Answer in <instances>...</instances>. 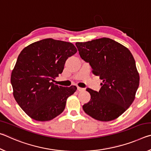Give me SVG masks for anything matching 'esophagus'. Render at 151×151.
<instances>
[{"instance_id": "esophagus-1", "label": "esophagus", "mask_w": 151, "mask_h": 151, "mask_svg": "<svg viewBox=\"0 0 151 151\" xmlns=\"http://www.w3.org/2000/svg\"><path fill=\"white\" fill-rule=\"evenodd\" d=\"M77 90H78V91H85V88H81V87H79V86H77Z\"/></svg>"}]
</instances>
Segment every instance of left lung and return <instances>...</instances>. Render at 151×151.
<instances>
[{"mask_svg":"<svg viewBox=\"0 0 151 151\" xmlns=\"http://www.w3.org/2000/svg\"><path fill=\"white\" fill-rule=\"evenodd\" d=\"M82 59L103 83L99 92L86 88L91 100L83 106L86 114L100 121L118 118L131 105L139 85L134 57L124 46L109 38L76 42Z\"/></svg>","mask_w":151,"mask_h":151,"instance_id":"left-lung-1","label":"left lung"}]
</instances>
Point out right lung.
I'll use <instances>...</instances> for the list:
<instances>
[{"instance_id":"add662e5","label":"right lung","mask_w":151,"mask_h":151,"mask_svg":"<svg viewBox=\"0 0 151 151\" xmlns=\"http://www.w3.org/2000/svg\"><path fill=\"white\" fill-rule=\"evenodd\" d=\"M76 52L71 42L52 39L33 42L20 52L11 82L14 99L30 118L50 121L65 110L68 97L77 88L58 86L53 81Z\"/></svg>"}]
</instances>
